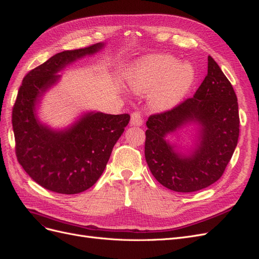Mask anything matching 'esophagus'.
Returning <instances> with one entry per match:
<instances>
[{
    "label": "esophagus",
    "mask_w": 259,
    "mask_h": 259,
    "mask_svg": "<svg viewBox=\"0 0 259 259\" xmlns=\"http://www.w3.org/2000/svg\"><path fill=\"white\" fill-rule=\"evenodd\" d=\"M130 124H131V126H136V127L142 126V124H143V118H142L141 114L139 112H135V113L131 114Z\"/></svg>",
    "instance_id": "1"
}]
</instances>
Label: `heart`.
<instances>
[{
  "mask_svg": "<svg viewBox=\"0 0 259 259\" xmlns=\"http://www.w3.org/2000/svg\"><path fill=\"white\" fill-rule=\"evenodd\" d=\"M195 80L194 67L166 54L148 55L139 61L129 74L136 93H149V102L160 110L170 109L183 100Z\"/></svg>",
  "mask_w": 259,
  "mask_h": 259,
  "instance_id": "1",
  "label": "heart"
}]
</instances>
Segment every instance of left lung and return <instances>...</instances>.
<instances>
[{"label": "left lung", "mask_w": 259, "mask_h": 259, "mask_svg": "<svg viewBox=\"0 0 259 259\" xmlns=\"http://www.w3.org/2000/svg\"><path fill=\"white\" fill-rule=\"evenodd\" d=\"M146 126V162L162 186L188 193L220 179L237 146L239 112L233 86L211 56L193 98L151 115ZM187 131L195 135L190 146H183L181 136Z\"/></svg>", "instance_id": "obj_1"}]
</instances>
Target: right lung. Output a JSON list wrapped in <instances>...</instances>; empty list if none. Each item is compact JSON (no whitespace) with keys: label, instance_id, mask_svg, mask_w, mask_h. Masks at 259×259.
Segmentation results:
<instances>
[{"label":"right lung","instance_id":"add662e5","mask_svg":"<svg viewBox=\"0 0 259 259\" xmlns=\"http://www.w3.org/2000/svg\"><path fill=\"white\" fill-rule=\"evenodd\" d=\"M98 42L84 49L63 51L28 72L13 109V129L19 163L38 185L61 194H78L102 175L114 145L130 116L98 111L82 112L64 128H53L38 116L40 103L67 67L97 54Z\"/></svg>","mask_w":259,"mask_h":259}]
</instances>
